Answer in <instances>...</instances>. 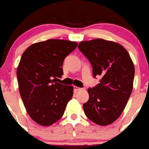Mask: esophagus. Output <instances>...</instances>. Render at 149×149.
<instances>
[{
    "label": "esophagus",
    "mask_w": 149,
    "mask_h": 149,
    "mask_svg": "<svg viewBox=\"0 0 149 149\" xmlns=\"http://www.w3.org/2000/svg\"><path fill=\"white\" fill-rule=\"evenodd\" d=\"M73 88H74V93L78 92V91H80V90H81L80 88H78V87H77V86H74V87H73Z\"/></svg>",
    "instance_id": "34e87169"
}]
</instances>
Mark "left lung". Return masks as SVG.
Wrapping results in <instances>:
<instances>
[{"mask_svg": "<svg viewBox=\"0 0 149 149\" xmlns=\"http://www.w3.org/2000/svg\"><path fill=\"white\" fill-rule=\"evenodd\" d=\"M78 48L91 64L94 77H101L98 85L88 89L85 115L97 125L111 124L121 115L132 93V59L120 44L103 39L82 41Z\"/></svg>", "mask_w": 149, "mask_h": 149, "instance_id": "left-lung-1", "label": "left lung"}]
</instances>
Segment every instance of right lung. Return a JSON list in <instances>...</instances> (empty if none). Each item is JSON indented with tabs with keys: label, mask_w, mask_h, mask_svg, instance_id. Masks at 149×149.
Wrapping results in <instances>:
<instances>
[{
	"label": "right lung",
	"mask_w": 149,
	"mask_h": 149,
	"mask_svg": "<svg viewBox=\"0 0 149 149\" xmlns=\"http://www.w3.org/2000/svg\"><path fill=\"white\" fill-rule=\"evenodd\" d=\"M77 43L50 39L32 44L23 53L17 76L21 98L29 117L49 126L64 114L73 95V87L58 83L63 62Z\"/></svg>",
	"instance_id": "obj_1"
}]
</instances>
